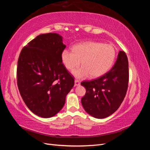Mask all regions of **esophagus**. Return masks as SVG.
Here are the masks:
<instances>
[{
	"label": "esophagus",
	"instance_id": "obj_1",
	"mask_svg": "<svg viewBox=\"0 0 150 150\" xmlns=\"http://www.w3.org/2000/svg\"><path fill=\"white\" fill-rule=\"evenodd\" d=\"M74 83H74V86H75L80 85L79 80H78V79H75V81H74Z\"/></svg>",
	"mask_w": 150,
	"mask_h": 150
}]
</instances>
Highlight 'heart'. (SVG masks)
<instances>
[{
    "label": "heart",
    "instance_id": "b5f03b06",
    "mask_svg": "<svg viewBox=\"0 0 150 150\" xmlns=\"http://www.w3.org/2000/svg\"><path fill=\"white\" fill-rule=\"evenodd\" d=\"M116 56V49L112 44L89 41L76 44L72 50H63L61 61L70 71L76 69L81 61L82 66L73 73L76 78L83 79L90 74L97 78L105 74L114 64Z\"/></svg>",
    "mask_w": 150,
    "mask_h": 150
}]
</instances>
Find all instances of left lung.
I'll return each instance as SVG.
<instances>
[{
	"mask_svg": "<svg viewBox=\"0 0 150 150\" xmlns=\"http://www.w3.org/2000/svg\"><path fill=\"white\" fill-rule=\"evenodd\" d=\"M128 60L124 51H120L112 69L99 78L84 81L86 93L81 98L84 110L96 118H104L120 106L128 87Z\"/></svg>",
	"mask_w": 150,
	"mask_h": 150,
	"instance_id": "1",
	"label": "left lung"
}]
</instances>
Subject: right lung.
<instances>
[{
	"instance_id": "right-lung-1",
	"label": "right lung",
	"mask_w": 150,
	"mask_h": 150,
	"mask_svg": "<svg viewBox=\"0 0 150 150\" xmlns=\"http://www.w3.org/2000/svg\"><path fill=\"white\" fill-rule=\"evenodd\" d=\"M56 33L40 34L22 48L17 61V86L29 110L42 117L56 115L64 106L74 79L61 61L66 48Z\"/></svg>"
}]
</instances>
